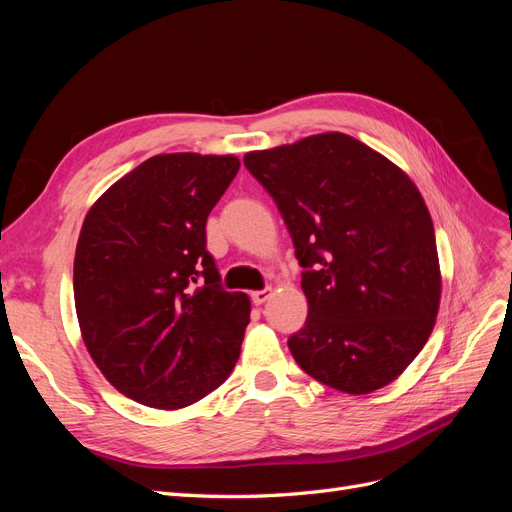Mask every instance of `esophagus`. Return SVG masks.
I'll list each match as a JSON object with an SVG mask.
<instances>
[{
    "label": "esophagus",
    "mask_w": 512,
    "mask_h": 512,
    "mask_svg": "<svg viewBox=\"0 0 512 512\" xmlns=\"http://www.w3.org/2000/svg\"><path fill=\"white\" fill-rule=\"evenodd\" d=\"M269 297H271V288H262V290H254V292H252L254 305H262Z\"/></svg>",
    "instance_id": "34e87169"
}]
</instances>
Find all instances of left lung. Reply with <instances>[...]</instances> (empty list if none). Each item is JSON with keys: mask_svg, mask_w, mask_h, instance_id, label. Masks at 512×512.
<instances>
[{"mask_svg": "<svg viewBox=\"0 0 512 512\" xmlns=\"http://www.w3.org/2000/svg\"><path fill=\"white\" fill-rule=\"evenodd\" d=\"M245 168L280 209L307 297L288 337L331 389H382L423 350L440 305L436 232L404 170L342 132L252 151Z\"/></svg>", "mask_w": 512, "mask_h": 512, "instance_id": "obj_1", "label": "left lung"}]
</instances>
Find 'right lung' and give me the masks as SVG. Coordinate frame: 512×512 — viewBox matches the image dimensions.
<instances>
[{
	"label": "right lung",
	"mask_w": 512,
	"mask_h": 512,
	"mask_svg": "<svg viewBox=\"0 0 512 512\" xmlns=\"http://www.w3.org/2000/svg\"><path fill=\"white\" fill-rule=\"evenodd\" d=\"M235 156L162 153L89 209L74 256L83 342L104 378L138 404L177 410L230 376L250 299L222 288L207 218Z\"/></svg>",
	"instance_id": "1"
}]
</instances>
